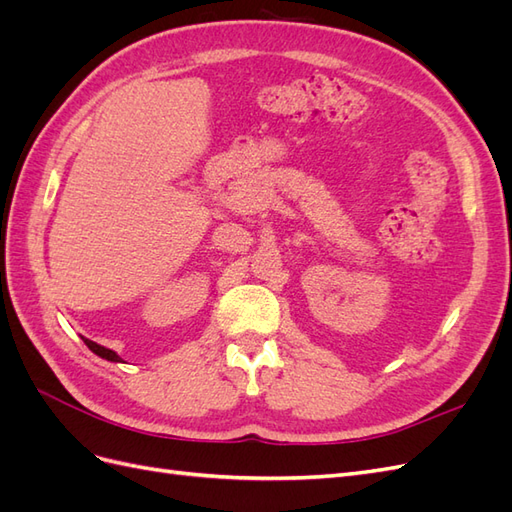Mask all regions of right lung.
Masks as SVG:
<instances>
[{"label":"right lung","instance_id":"add662e5","mask_svg":"<svg viewBox=\"0 0 512 512\" xmlns=\"http://www.w3.org/2000/svg\"><path fill=\"white\" fill-rule=\"evenodd\" d=\"M83 342H85V346H87L91 352L98 354V356H102V359H106V361H113V363H123V361H121V356H119L117 352L108 350V348H104V346H100V344H96V342H91V339H87V337H83Z\"/></svg>","mask_w":512,"mask_h":512}]
</instances>
